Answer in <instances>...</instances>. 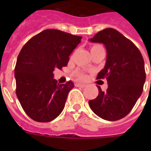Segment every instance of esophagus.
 Here are the masks:
<instances>
[{"instance_id": "34e87169", "label": "esophagus", "mask_w": 151, "mask_h": 151, "mask_svg": "<svg viewBox=\"0 0 151 151\" xmlns=\"http://www.w3.org/2000/svg\"><path fill=\"white\" fill-rule=\"evenodd\" d=\"M75 85L77 86V87H80V88H85V86H86L85 84H81V83H77Z\"/></svg>"}]
</instances>
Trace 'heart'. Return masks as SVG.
Returning <instances> with one entry per match:
<instances>
[{"mask_svg": "<svg viewBox=\"0 0 151 151\" xmlns=\"http://www.w3.org/2000/svg\"><path fill=\"white\" fill-rule=\"evenodd\" d=\"M101 47H102V46H101L100 45H97V44H96V45H92L91 46V52H94V51H96V49H98V48H101ZM74 74H75L76 77H77L78 79H80V80H85V79L87 78V74L82 70H76Z\"/></svg>", "mask_w": 151, "mask_h": 151, "instance_id": "b5f03b06", "label": "heart"}]
</instances>
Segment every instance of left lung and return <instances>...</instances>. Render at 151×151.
Here are the masks:
<instances>
[{"mask_svg":"<svg viewBox=\"0 0 151 151\" xmlns=\"http://www.w3.org/2000/svg\"><path fill=\"white\" fill-rule=\"evenodd\" d=\"M91 42L103 43L106 48V62L97 79L107 81L106 92L99 86V95L88 101L93 112L106 121H117L132 110L143 92L146 80L144 61L138 48L113 28L98 32Z\"/></svg>","mask_w":151,"mask_h":151,"instance_id":"obj_1","label":"left lung"}]
</instances>
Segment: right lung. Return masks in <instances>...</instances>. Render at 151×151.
<instances>
[{
	"label": "right lung",
	"mask_w": 151,
	"mask_h": 151,
	"mask_svg": "<svg viewBox=\"0 0 151 151\" xmlns=\"http://www.w3.org/2000/svg\"><path fill=\"white\" fill-rule=\"evenodd\" d=\"M81 38L59 29H45L20 51L15 68L16 95L23 110L34 121L51 122L63 110L74 85L71 81L58 84L53 71L67 66Z\"/></svg>",
	"instance_id": "1"
}]
</instances>
